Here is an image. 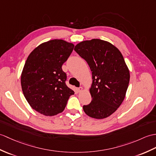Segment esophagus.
Segmentation results:
<instances>
[{"label":"esophagus","instance_id":"obj_1","mask_svg":"<svg viewBox=\"0 0 156 156\" xmlns=\"http://www.w3.org/2000/svg\"><path fill=\"white\" fill-rule=\"evenodd\" d=\"M82 90H83L82 87H80V88H76V90H77L78 92H80L81 91H82Z\"/></svg>","mask_w":156,"mask_h":156}]
</instances>
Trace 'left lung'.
<instances>
[{
  "mask_svg": "<svg viewBox=\"0 0 156 156\" xmlns=\"http://www.w3.org/2000/svg\"><path fill=\"white\" fill-rule=\"evenodd\" d=\"M74 50L89 65L92 74L90 88L92 102L83 106L88 116L106 118L124 101L129 82V71L120 51L100 39L80 42Z\"/></svg>",
  "mask_w": 156,
  "mask_h": 156,
  "instance_id": "obj_1",
  "label": "left lung"
}]
</instances>
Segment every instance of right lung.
Instances as JSON below:
<instances>
[{
  "label": "right lung",
  "mask_w": 156,
  "mask_h": 156,
  "mask_svg": "<svg viewBox=\"0 0 156 156\" xmlns=\"http://www.w3.org/2000/svg\"><path fill=\"white\" fill-rule=\"evenodd\" d=\"M74 45L64 40L42 43L28 56L21 74V86L28 104L40 114L52 116L62 112L74 92L66 85L62 66Z\"/></svg>",
  "instance_id": "add662e5"
}]
</instances>
